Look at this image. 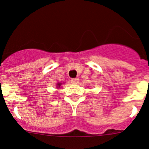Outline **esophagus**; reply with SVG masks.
<instances>
[{
  "label": "esophagus",
  "instance_id": "34e87169",
  "mask_svg": "<svg viewBox=\"0 0 149 149\" xmlns=\"http://www.w3.org/2000/svg\"><path fill=\"white\" fill-rule=\"evenodd\" d=\"M71 82L73 84H77V83L79 82V78H72L71 80Z\"/></svg>",
  "mask_w": 149,
  "mask_h": 149
}]
</instances>
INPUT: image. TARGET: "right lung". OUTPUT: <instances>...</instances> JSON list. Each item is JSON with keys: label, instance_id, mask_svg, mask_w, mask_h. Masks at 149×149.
Here are the masks:
<instances>
[{"label": "right lung", "instance_id": "right-lung-1", "mask_svg": "<svg viewBox=\"0 0 149 149\" xmlns=\"http://www.w3.org/2000/svg\"><path fill=\"white\" fill-rule=\"evenodd\" d=\"M61 84H62L61 83H57V84H56V88H59L60 86H61Z\"/></svg>", "mask_w": 149, "mask_h": 149}]
</instances>
